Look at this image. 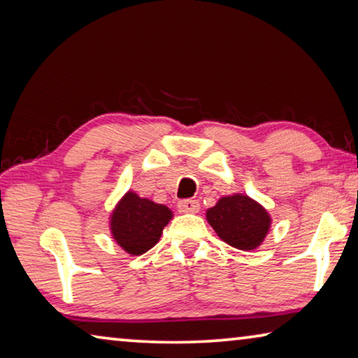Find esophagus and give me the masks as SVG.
Masks as SVG:
<instances>
[{"mask_svg": "<svg viewBox=\"0 0 358 358\" xmlns=\"http://www.w3.org/2000/svg\"><path fill=\"white\" fill-rule=\"evenodd\" d=\"M199 208H201V203L192 201V199H186V201H181L178 203V210L181 213H197Z\"/></svg>", "mask_w": 358, "mask_h": 358, "instance_id": "esophagus-1", "label": "esophagus"}]
</instances>
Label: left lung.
<instances>
[{
	"label": "left lung",
	"instance_id": "left-lung-1",
	"mask_svg": "<svg viewBox=\"0 0 358 358\" xmlns=\"http://www.w3.org/2000/svg\"><path fill=\"white\" fill-rule=\"evenodd\" d=\"M207 221L217 237L241 251L262 245L271 226L268 211L245 194L221 197L215 207L207 210Z\"/></svg>",
	"mask_w": 358,
	"mask_h": 358
}]
</instances>
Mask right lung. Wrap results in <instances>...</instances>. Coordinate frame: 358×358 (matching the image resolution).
<instances>
[{
    "label": "right lung",
    "mask_w": 358,
    "mask_h": 358,
    "mask_svg": "<svg viewBox=\"0 0 358 358\" xmlns=\"http://www.w3.org/2000/svg\"><path fill=\"white\" fill-rule=\"evenodd\" d=\"M172 216V210L166 205L155 203L150 199L138 197L134 191H128L112 211L108 224L112 237L121 250L131 256H141L159 241L162 229Z\"/></svg>",
    "instance_id": "obj_1"
}]
</instances>
